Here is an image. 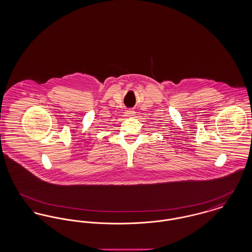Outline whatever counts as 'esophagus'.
I'll return each instance as SVG.
<instances>
[{
  "instance_id": "1",
  "label": "esophagus",
  "mask_w": 252,
  "mask_h": 252,
  "mask_svg": "<svg viewBox=\"0 0 252 252\" xmlns=\"http://www.w3.org/2000/svg\"><path fill=\"white\" fill-rule=\"evenodd\" d=\"M134 114H135V111L132 110V109H128V110H126V117H133Z\"/></svg>"
}]
</instances>
